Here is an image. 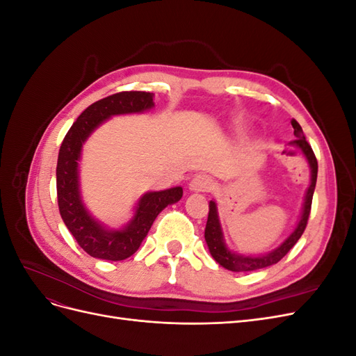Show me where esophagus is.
I'll return each mask as SVG.
<instances>
[{
	"instance_id": "34e87169",
	"label": "esophagus",
	"mask_w": 356,
	"mask_h": 356,
	"mask_svg": "<svg viewBox=\"0 0 356 356\" xmlns=\"http://www.w3.org/2000/svg\"><path fill=\"white\" fill-rule=\"evenodd\" d=\"M215 188V182L208 175H196L190 181V190L193 191H200V193H208Z\"/></svg>"
}]
</instances>
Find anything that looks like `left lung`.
<instances>
[{
	"instance_id": "8db88e82",
	"label": "left lung",
	"mask_w": 356,
	"mask_h": 356,
	"mask_svg": "<svg viewBox=\"0 0 356 356\" xmlns=\"http://www.w3.org/2000/svg\"><path fill=\"white\" fill-rule=\"evenodd\" d=\"M291 124H293V127H294V135H296V139L294 141H291V144H293L294 147H298L301 149V153L306 156V159L309 161V166H310V172H312L310 186L306 193L305 208H303V213H301V218L297 224L296 230L291 233L289 238L270 254L261 255V257H243V255L233 254L229 248L225 246L224 239H222L220 220H218V213H217V204L211 200L208 222H207V229H204V241H207V243H208L209 252L213 257V260L217 261L220 266H222L224 268H227V270L252 272V270H258V268H264V267L276 264L277 261H281L282 258L289 252L291 248L297 243V241L301 238V234H303V232L306 229L310 209H312V199H314V191H315V186H316L318 160L315 157V153H314V149H312L310 144L306 141L303 129H301V126L297 123V120H294L293 118V120H291Z\"/></svg>"
}]
</instances>
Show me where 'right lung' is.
<instances>
[{"label":"right lung","mask_w":356,"mask_h":356,"mask_svg":"<svg viewBox=\"0 0 356 356\" xmlns=\"http://www.w3.org/2000/svg\"><path fill=\"white\" fill-rule=\"evenodd\" d=\"M153 96L149 92H118L96 101L80 114L62 141L56 166L59 212L74 239L95 258L120 261L135 254L157 215L182 197L181 187L147 193L138 202L134 220L123 230L104 229L84 209L80 199L79 160L86 138L111 115L152 108Z\"/></svg>","instance_id":"right-lung-1"}]
</instances>
